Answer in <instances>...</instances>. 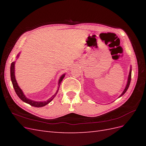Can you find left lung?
Returning a JSON list of instances; mask_svg holds the SVG:
<instances>
[{
	"label": "left lung",
	"mask_w": 146,
	"mask_h": 146,
	"mask_svg": "<svg viewBox=\"0 0 146 146\" xmlns=\"http://www.w3.org/2000/svg\"><path fill=\"white\" fill-rule=\"evenodd\" d=\"M131 69L130 68V72H129V77H128V81H127V85H126V86L124 90L123 91L122 93L121 94V95L119 97V98H120V97H121L122 95L124 94L125 93V92L127 91L128 88H129V85H130V81H131Z\"/></svg>",
	"instance_id": "8db88e82"
}]
</instances>
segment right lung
Here are the masks:
<instances>
[{
  "instance_id": "right-lung-1",
  "label": "right lung",
  "mask_w": 146,
  "mask_h": 146,
  "mask_svg": "<svg viewBox=\"0 0 146 146\" xmlns=\"http://www.w3.org/2000/svg\"><path fill=\"white\" fill-rule=\"evenodd\" d=\"M19 54L18 55H17V58H18L19 56ZM15 61H14V62H12L11 63V67H10V76H11V82H12V84H13V88H14L15 89V91L16 92V94L17 95V96L19 97V98L23 100V102H24L27 103L29 105H30L31 106H33V107H44V106L46 105L47 104H48V103H50V102L54 99V98H55V97L56 96L57 92H58V90H59V88H60V84H61V82H62V80H63V78L65 76V74H63V76H61V77L59 79V81H58V90H57L56 92H55V94L52 96L51 98L50 99H48L46 101H44V102H36V101H34V100H32L31 99H29L28 98H27L25 97V96L24 95V94L23 93V91H22V90L21 89V88H19V86H18V85H17V83L16 80V78H15Z\"/></svg>"
}]
</instances>
